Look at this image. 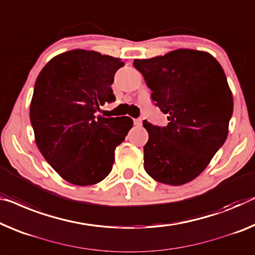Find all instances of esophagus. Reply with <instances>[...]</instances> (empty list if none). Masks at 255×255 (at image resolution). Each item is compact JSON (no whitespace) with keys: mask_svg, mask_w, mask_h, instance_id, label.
I'll return each mask as SVG.
<instances>
[{"mask_svg":"<svg viewBox=\"0 0 255 255\" xmlns=\"http://www.w3.org/2000/svg\"><path fill=\"white\" fill-rule=\"evenodd\" d=\"M142 119H140V118H138V119H135L134 120V124L136 125V126H142Z\"/></svg>","mask_w":255,"mask_h":255,"instance_id":"obj_1","label":"esophagus"}]
</instances>
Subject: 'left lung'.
<instances>
[{"mask_svg":"<svg viewBox=\"0 0 255 255\" xmlns=\"http://www.w3.org/2000/svg\"><path fill=\"white\" fill-rule=\"evenodd\" d=\"M168 125L143 121L145 172L160 183L182 185L206 168L226 142L234 98L225 71L211 54L177 49L165 56L135 59Z\"/></svg>","mask_w":255,"mask_h":255,"instance_id":"obj_1","label":"left lung"}]
</instances>
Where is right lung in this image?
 Returning <instances> with one entry per match:
<instances>
[{
  "mask_svg": "<svg viewBox=\"0 0 255 255\" xmlns=\"http://www.w3.org/2000/svg\"><path fill=\"white\" fill-rule=\"evenodd\" d=\"M120 58L74 49L49 60L34 86L29 118L35 143L48 164L75 185L103 181L116 147L132 127L129 117L97 116L116 100L111 88Z\"/></svg>",
  "mask_w": 255,
  "mask_h": 255,
  "instance_id": "add662e5",
  "label": "right lung"
}]
</instances>
